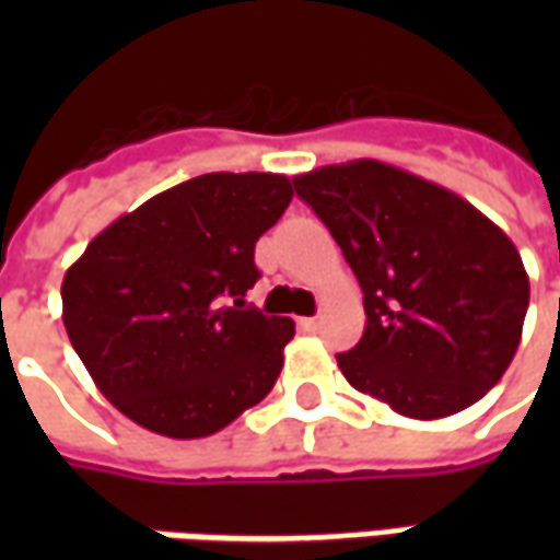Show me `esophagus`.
Here are the masks:
<instances>
[{"label": "esophagus", "mask_w": 560, "mask_h": 560, "mask_svg": "<svg viewBox=\"0 0 560 560\" xmlns=\"http://www.w3.org/2000/svg\"><path fill=\"white\" fill-rule=\"evenodd\" d=\"M300 327L308 329V332H312V329L320 327V317H300Z\"/></svg>", "instance_id": "1"}]
</instances>
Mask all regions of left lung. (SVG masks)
I'll use <instances>...</instances> for the list:
<instances>
[{
    "label": "left lung",
    "mask_w": 560,
    "mask_h": 560,
    "mask_svg": "<svg viewBox=\"0 0 560 560\" xmlns=\"http://www.w3.org/2000/svg\"><path fill=\"white\" fill-rule=\"evenodd\" d=\"M293 185L363 288V339L336 357L348 384L411 420L480 401L513 363L528 312L513 240L465 197L375 159Z\"/></svg>",
    "instance_id": "1"
}]
</instances>
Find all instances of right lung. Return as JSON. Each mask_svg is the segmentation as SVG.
Wrapping results in <instances>:
<instances>
[{"instance_id":"obj_1","label":"right lung","mask_w":560,"mask_h":560,"mask_svg":"<svg viewBox=\"0 0 560 560\" xmlns=\"http://www.w3.org/2000/svg\"><path fill=\"white\" fill-rule=\"evenodd\" d=\"M291 197L281 173H203L119 215L68 267V339L116 411L191 441L272 389L293 320L260 315L245 291Z\"/></svg>"}]
</instances>
